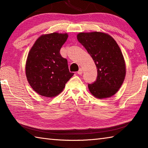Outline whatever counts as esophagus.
<instances>
[{
    "label": "esophagus",
    "instance_id": "1",
    "mask_svg": "<svg viewBox=\"0 0 148 148\" xmlns=\"http://www.w3.org/2000/svg\"><path fill=\"white\" fill-rule=\"evenodd\" d=\"M77 73L79 74V75H82V68H80L79 69V70L77 71Z\"/></svg>",
    "mask_w": 148,
    "mask_h": 148
}]
</instances>
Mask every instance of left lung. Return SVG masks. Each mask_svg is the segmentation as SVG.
I'll return each instance as SVG.
<instances>
[{
  "instance_id": "1",
  "label": "left lung",
  "mask_w": 148,
  "mask_h": 148,
  "mask_svg": "<svg viewBox=\"0 0 148 148\" xmlns=\"http://www.w3.org/2000/svg\"><path fill=\"white\" fill-rule=\"evenodd\" d=\"M77 40L87 50L97 69L96 81L89 84L91 93L100 99L115 95L126 76V64L117 43L102 32L80 33Z\"/></svg>"
}]
</instances>
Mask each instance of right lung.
<instances>
[{"label":"right lung","instance_id":"right-lung-1","mask_svg":"<svg viewBox=\"0 0 148 148\" xmlns=\"http://www.w3.org/2000/svg\"><path fill=\"white\" fill-rule=\"evenodd\" d=\"M67 33L43 35L36 40L27 55L26 75L31 87L46 97H53L62 91L73 75L69 72L68 60L60 53Z\"/></svg>","mask_w":148,"mask_h":148}]
</instances>
